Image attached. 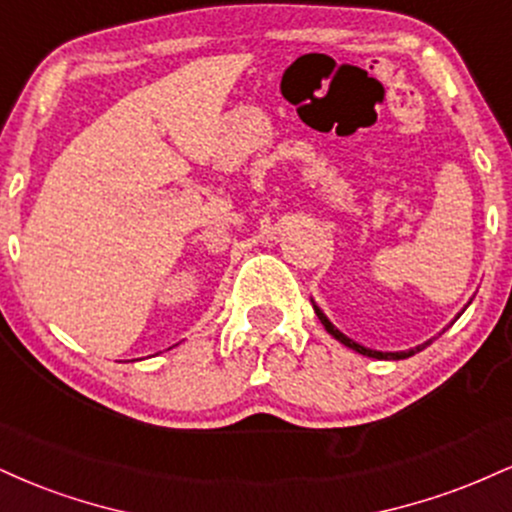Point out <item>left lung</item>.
<instances>
[{
	"label": "left lung",
	"mask_w": 512,
	"mask_h": 512,
	"mask_svg": "<svg viewBox=\"0 0 512 512\" xmlns=\"http://www.w3.org/2000/svg\"><path fill=\"white\" fill-rule=\"evenodd\" d=\"M467 305H469V303H467ZM467 305H464V308H467ZM313 308H315V315L320 317V322H322V325H325V330L330 332L332 337L337 339V342H342L344 346H349V349H354L356 354H361V356H370V358H380V361H383V358H385V361H399V358H409V356H414L416 351L426 349V346L431 344L433 339H436V337H433V339H428V342L419 344V346H414V349H407V351H378V349H368V346L358 344V342H354V339H351V337H346L344 332H339L337 327H334L332 322H330V317H327L325 313H322L320 308H317L315 301H313ZM457 317H460V315H457ZM457 317H455V320H457Z\"/></svg>",
	"instance_id": "left-lung-1"
}]
</instances>
